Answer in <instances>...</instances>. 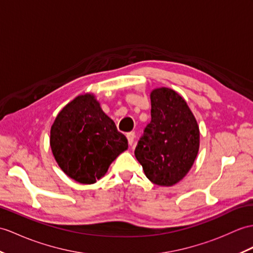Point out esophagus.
<instances>
[{"mask_svg": "<svg viewBox=\"0 0 253 253\" xmlns=\"http://www.w3.org/2000/svg\"><path fill=\"white\" fill-rule=\"evenodd\" d=\"M126 137H127L129 145H132V144H133V141H134V132H133V131L128 132V133L126 134Z\"/></svg>", "mask_w": 253, "mask_h": 253, "instance_id": "obj_1", "label": "esophagus"}]
</instances>
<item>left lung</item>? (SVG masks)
<instances>
[{
	"mask_svg": "<svg viewBox=\"0 0 253 253\" xmlns=\"http://www.w3.org/2000/svg\"><path fill=\"white\" fill-rule=\"evenodd\" d=\"M151 122L134 150L144 173L157 185L170 186L184 178L199 149L197 122L185 100L170 88L151 92Z\"/></svg>",
	"mask_w": 253,
	"mask_h": 253,
	"instance_id": "left-lung-1",
	"label": "left lung"
}]
</instances>
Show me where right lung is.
Returning a JSON list of instances; mask_svg holds the SVG:
<instances>
[{
  "mask_svg": "<svg viewBox=\"0 0 253 253\" xmlns=\"http://www.w3.org/2000/svg\"><path fill=\"white\" fill-rule=\"evenodd\" d=\"M50 148L68 177L91 184L127 150L128 142L95 97L86 93L68 103L56 117L50 129Z\"/></svg>",
  "mask_w": 253,
  "mask_h": 253,
  "instance_id": "obj_1",
  "label": "right lung"
}]
</instances>
